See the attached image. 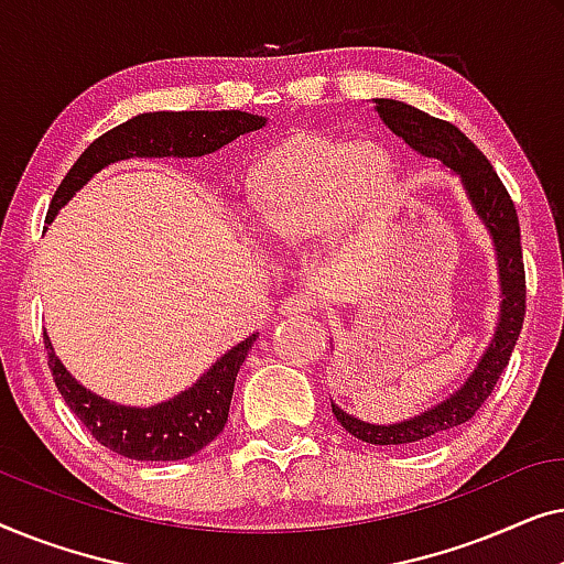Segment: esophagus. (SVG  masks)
Listing matches in <instances>:
<instances>
[{
  "mask_svg": "<svg viewBox=\"0 0 564 564\" xmlns=\"http://www.w3.org/2000/svg\"><path fill=\"white\" fill-rule=\"evenodd\" d=\"M318 307V300L313 297V292H297V295H290L282 303L284 315H297V313H313Z\"/></svg>",
  "mask_w": 564,
  "mask_h": 564,
  "instance_id": "esophagus-1",
  "label": "esophagus"
}]
</instances>
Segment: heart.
<instances>
[{"label": "heart", "instance_id": "1", "mask_svg": "<svg viewBox=\"0 0 564 564\" xmlns=\"http://www.w3.org/2000/svg\"><path fill=\"white\" fill-rule=\"evenodd\" d=\"M388 182L390 159L377 145L292 135L246 172V213L276 243H297L330 226L346 234L375 210Z\"/></svg>", "mask_w": 564, "mask_h": 564}]
</instances>
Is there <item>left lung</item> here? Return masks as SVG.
<instances>
[{
  "label": "left lung",
  "instance_id": "1",
  "mask_svg": "<svg viewBox=\"0 0 564 564\" xmlns=\"http://www.w3.org/2000/svg\"><path fill=\"white\" fill-rule=\"evenodd\" d=\"M375 110L380 112L384 126L403 138L411 149L429 159H438L444 166L454 169L462 176L469 203H473L475 213L480 215L485 228L490 230L492 243H496L498 276L500 290H503V305H500V321L492 344L482 354L480 365L469 375V380L444 403L415 415L411 421L390 423V426L365 423L330 403L336 421L351 436L367 444L390 446L426 442L431 436L462 426L480 411L490 392L496 390L500 375H503L508 359H511L513 346L519 341L523 315H527V272H523L521 228L516 205L496 174V169L482 156V151L457 126L431 118L419 107L398 102V99H375Z\"/></svg>",
  "mask_w": 564,
  "mask_h": 564
}]
</instances>
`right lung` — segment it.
Masks as SVG:
<instances>
[{
    "instance_id": "add662e5",
    "label": "right lung",
    "mask_w": 564,
    "mask_h": 564,
    "mask_svg": "<svg viewBox=\"0 0 564 564\" xmlns=\"http://www.w3.org/2000/svg\"><path fill=\"white\" fill-rule=\"evenodd\" d=\"M264 118L241 110H197V112H145L107 130L68 169L51 199L45 220H53L82 184L107 164L133 156H205L218 151L234 138L251 133L264 126ZM45 338L48 367L53 382L91 436L115 454L141 462H174L187 459L213 442L226 429L230 398H234L236 375L241 369L257 334L234 346L215 361L199 380L182 395L153 408L115 405L82 388Z\"/></svg>"
}]
</instances>
